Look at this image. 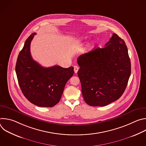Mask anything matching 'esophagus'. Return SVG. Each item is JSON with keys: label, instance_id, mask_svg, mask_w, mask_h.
I'll return each mask as SVG.
<instances>
[{"label": "esophagus", "instance_id": "esophagus-1", "mask_svg": "<svg viewBox=\"0 0 146 146\" xmlns=\"http://www.w3.org/2000/svg\"><path fill=\"white\" fill-rule=\"evenodd\" d=\"M78 69H79V68H78L77 66H74V73H75L76 74L77 73Z\"/></svg>", "mask_w": 146, "mask_h": 146}]
</instances>
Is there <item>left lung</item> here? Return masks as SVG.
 <instances>
[{"label": "left lung", "instance_id": "1", "mask_svg": "<svg viewBox=\"0 0 146 146\" xmlns=\"http://www.w3.org/2000/svg\"><path fill=\"white\" fill-rule=\"evenodd\" d=\"M77 63L82 94L88 105L106 106L124 92L131 76V60L125 43L117 34L105 47L81 55Z\"/></svg>", "mask_w": 146, "mask_h": 146}]
</instances>
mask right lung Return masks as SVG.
<instances>
[{"instance_id":"1","label":"right lung","mask_w":146,"mask_h":146,"mask_svg":"<svg viewBox=\"0 0 146 146\" xmlns=\"http://www.w3.org/2000/svg\"><path fill=\"white\" fill-rule=\"evenodd\" d=\"M36 33L26 40L15 65L19 86L25 98L39 107L51 108L59 102L67 81L73 76L74 68L55 65L41 66L32 58L30 46Z\"/></svg>"}]
</instances>
